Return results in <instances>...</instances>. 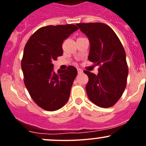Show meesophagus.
I'll list each match as a JSON object with an SVG mask.
<instances>
[{"mask_svg":"<svg viewBox=\"0 0 146 146\" xmlns=\"http://www.w3.org/2000/svg\"><path fill=\"white\" fill-rule=\"evenodd\" d=\"M78 74H81L83 73V70L81 68H78Z\"/></svg>","mask_w":146,"mask_h":146,"instance_id":"esophagus-1","label":"esophagus"}]
</instances>
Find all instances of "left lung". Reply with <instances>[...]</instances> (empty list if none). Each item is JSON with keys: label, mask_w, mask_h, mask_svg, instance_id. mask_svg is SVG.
<instances>
[{"label": "left lung", "mask_w": 146, "mask_h": 146, "mask_svg": "<svg viewBox=\"0 0 146 146\" xmlns=\"http://www.w3.org/2000/svg\"><path fill=\"white\" fill-rule=\"evenodd\" d=\"M76 25L89 39L88 59L100 66L98 75L84 70L89 78L85 88L88 98L100 107H112L126 88L129 73L123 45L113 29L104 23Z\"/></svg>", "instance_id": "8db88e82"}]
</instances>
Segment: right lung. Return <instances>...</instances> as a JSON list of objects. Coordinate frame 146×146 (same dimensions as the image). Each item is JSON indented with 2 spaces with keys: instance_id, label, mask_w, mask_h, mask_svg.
<instances>
[{
  "instance_id": "obj_1",
  "label": "right lung",
  "mask_w": 146,
  "mask_h": 146,
  "mask_svg": "<svg viewBox=\"0 0 146 146\" xmlns=\"http://www.w3.org/2000/svg\"><path fill=\"white\" fill-rule=\"evenodd\" d=\"M78 29L75 25L42 27L25 46L21 61L25 85L34 102L46 111L59 110L69 99L77 69L69 66L56 73L52 62L62 56L63 42Z\"/></svg>"
}]
</instances>
